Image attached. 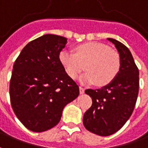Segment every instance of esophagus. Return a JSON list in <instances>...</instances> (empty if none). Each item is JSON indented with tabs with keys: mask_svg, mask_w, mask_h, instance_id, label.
<instances>
[{
	"mask_svg": "<svg viewBox=\"0 0 148 148\" xmlns=\"http://www.w3.org/2000/svg\"><path fill=\"white\" fill-rule=\"evenodd\" d=\"M79 90H80V94H81V95H82V94H84V89L82 88V86H79Z\"/></svg>",
	"mask_w": 148,
	"mask_h": 148,
	"instance_id": "esophagus-1",
	"label": "esophagus"
}]
</instances>
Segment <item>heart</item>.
Returning a JSON list of instances; mask_svg holds the SVG:
<instances>
[{
	"label": "heart",
	"instance_id": "1",
	"mask_svg": "<svg viewBox=\"0 0 148 148\" xmlns=\"http://www.w3.org/2000/svg\"><path fill=\"white\" fill-rule=\"evenodd\" d=\"M59 62L71 78L77 77L83 71L79 81L83 84L103 86L114 80L120 70L121 61L119 53L107 45L98 42H87L74 47V53L62 50Z\"/></svg>",
	"mask_w": 148,
	"mask_h": 148
}]
</instances>
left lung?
Returning <instances> with one entry per match:
<instances>
[{
    "instance_id": "left-lung-1",
    "label": "left lung",
    "mask_w": 148,
    "mask_h": 148,
    "mask_svg": "<svg viewBox=\"0 0 148 148\" xmlns=\"http://www.w3.org/2000/svg\"><path fill=\"white\" fill-rule=\"evenodd\" d=\"M112 42L119 53L120 70L108 85L100 89L85 90L92 99V106L83 116L86 130L100 136L118 132L131 117L139 94V70L132 53L123 43L113 38Z\"/></svg>"
}]
</instances>
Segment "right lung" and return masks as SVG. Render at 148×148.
I'll return each instance as SVG.
<instances>
[{"label": "right lung", "mask_w": 148, "mask_h": 148, "mask_svg": "<svg viewBox=\"0 0 148 148\" xmlns=\"http://www.w3.org/2000/svg\"><path fill=\"white\" fill-rule=\"evenodd\" d=\"M67 39L45 34L29 42L13 65L9 85L14 113L34 132L49 130L59 123L64 107L77 98L79 87L59 62Z\"/></svg>", "instance_id": "1"}]
</instances>
